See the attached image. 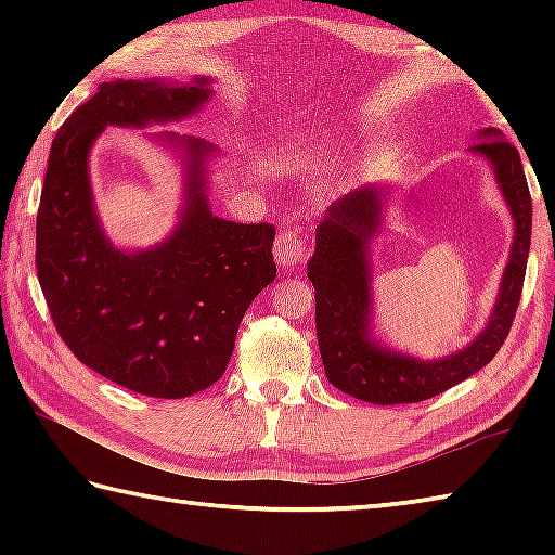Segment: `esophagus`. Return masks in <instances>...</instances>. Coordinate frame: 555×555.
I'll list each match as a JSON object with an SVG mask.
<instances>
[{
	"label": "esophagus",
	"instance_id": "obj_1",
	"mask_svg": "<svg viewBox=\"0 0 555 555\" xmlns=\"http://www.w3.org/2000/svg\"><path fill=\"white\" fill-rule=\"evenodd\" d=\"M308 255V242L304 234L298 230H291L284 228L276 234V244H274V257H276V264L291 269L296 267L298 261H304Z\"/></svg>",
	"mask_w": 555,
	"mask_h": 555
}]
</instances>
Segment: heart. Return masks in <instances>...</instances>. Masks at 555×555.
Returning <instances> with one entry per match:
<instances>
[{"label": "heart", "mask_w": 555, "mask_h": 555, "mask_svg": "<svg viewBox=\"0 0 555 555\" xmlns=\"http://www.w3.org/2000/svg\"><path fill=\"white\" fill-rule=\"evenodd\" d=\"M337 139H340V137H335V139H333V142H337Z\"/></svg>", "instance_id": "1"}]
</instances>
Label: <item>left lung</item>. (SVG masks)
Here are the masks:
<instances>
[{
  "label": "left lung",
  "instance_id": "left-lung-1",
  "mask_svg": "<svg viewBox=\"0 0 555 555\" xmlns=\"http://www.w3.org/2000/svg\"><path fill=\"white\" fill-rule=\"evenodd\" d=\"M477 139L480 142L467 152L487 158L492 166L512 212L514 242L487 325L463 350L438 360H418L389 350L372 333L370 244L387 218V185L372 183L347 193L327 208L318 224L315 251L308 261V279L315 288L318 347L327 382L354 399L391 406L438 397L480 372L509 335L531 247V195L521 156L502 131L487 127L477 131Z\"/></svg>",
  "mask_w": 555,
  "mask_h": 555
}]
</instances>
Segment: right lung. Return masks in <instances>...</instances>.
<instances>
[{
    "instance_id": "add662e5",
    "label": "right lung",
    "mask_w": 555,
    "mask_h": 555,
    "mask_svg": "<svg viewBox=\"0 0 555 555\" xmlns=\"http://www.w3.org/2000/svg\"><path fill=\"white\" fill-rule=\"evenodd\" d=\"M210 78L112 80L53 139L36 215V271L53 325L82 364L156 399H183L218 382L251 300L276 279V230L212 215L205 139L152 134L185 166L176 230L149 249H117L90 188V149L105 127L181 121L212 98Z\"/></svg>"
}]
</instances>
